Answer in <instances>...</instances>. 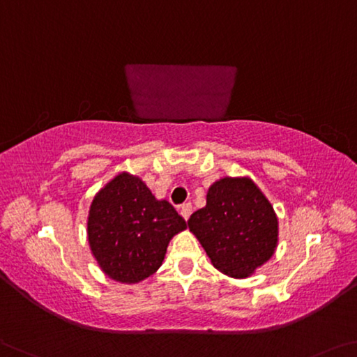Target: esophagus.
Instances as JSON below:
<instances>
[{
	"label": "esophagus",
	"instance_id": "1",
	"mask_svg": "<svg viewBox=\"0 0 357 357\" xmlns=\"http://www.w3.org/2000/svg\"><path fill=\"white\" fill-rule=\"evenodd\" d=\"M179 213H181V216L184 218V220H188L190 218V214H192V205H190V203H184V205L181 206Z\"/></svg>",
	"mask_w": 357,
	"mask_h": 357
}]
</instances>
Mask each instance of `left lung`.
<instances>
[{
  "label": "left lung",
  "instance_id": "left-lung-1",
  "mask_svg": "<svg viewBox=\"0 0 357 357\" xmlns=\"http://www.w3.org/2000/svg\"><path fill=\"white\" fill-rule=\"evenodd\" d=\"M214 268L248 278L278 246V216L250 176H224L209 185L206 205L188 220Z\"/></svg>",
  "mask_w": 357,
  "mask_h": 357
}]
</instances>
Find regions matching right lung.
<instances>
[{
	"instance_id": "right-lung-1",
	"label": "right lung",
	"mask_w": 357,
	"mask_h": 357,
	"mask_svg": "<svg viewBox=\"0 0 357 357\" xmlns=\"http://www.w3.org/2000/svg\"><path fill=\"white\" fill-rule=\"evenodd\" d=\"M185 227L176 209L155 199L143 179L122 172L90 203L87 238L106 276L137 284L160 268L168 243Z\"/></svg>"
}]
</instances>
